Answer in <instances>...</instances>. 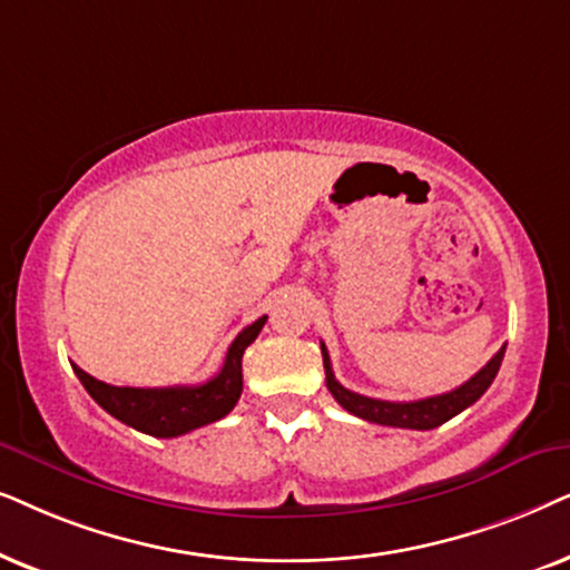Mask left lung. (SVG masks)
Instances as JSON below:
<instances>
[{
    "instance_id": "1",
    "label": "left lung",
    "mask_w": 570,
    "mask_h": 570,
    "mask_svg": "<svg viewBox=\"0 0 570 570\" xmlns=\"http://www.w3.org/2000/svg\"><path fill=\"white\" fill-rule=\"evenodd\" d=\"M321 348H323L325 385H328L331 396L336 399L348 414L375 424H385V428H404V430L440 428L443 422L453 420V416L472 406L474 401L490 389V383L495 381L500 362H503V354H505V346H500V352L484 364L480 373L472 375L464 385H459V389H453L449 393H440V396H430L420 401H381V399L360 396V393L344 389V385L336 381V375H333L328 348H325V344H321Z\"/></svg>"
}]
</instances>
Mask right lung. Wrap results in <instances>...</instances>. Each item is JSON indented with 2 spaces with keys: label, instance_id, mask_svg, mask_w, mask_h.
<instances>
[{
  "label": "right lung",
  "instance_id": "add662e5",
  "mask_svg": "<svg viewBox=\"0 0 570 570\" xmlns=\"http://www.w3.org/2000/svg\"><path fill=\"white\" fill-rule=\"evenodd\" d=\"M268 315L257 317L253 325H247L232 346L226 348L224 364L216 377L200 385H174V389H119L96 381L78 364H72L75 375L86 385L90 399L98 406L106 409L127 428H135L154 438H177L185 432H193L203 424L222 420L237 406L242 396V354L263 331Z\"/></svg>",
  "mask_w": 570,
  "mask_h": 570
}]
</instances>
